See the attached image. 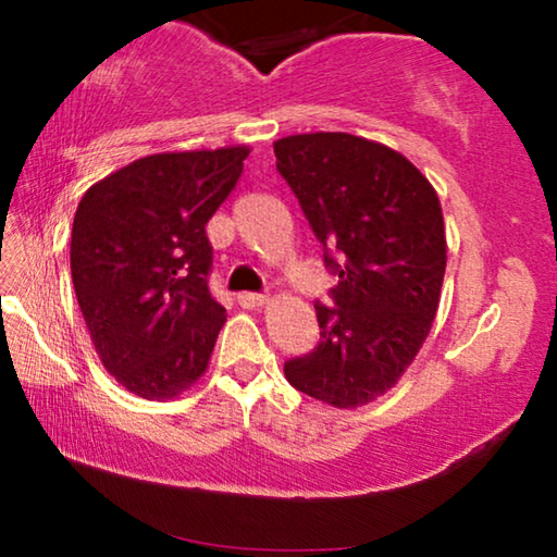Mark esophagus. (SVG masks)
Segmentation results:
<instances>
[{
    "mask_svg": "<svg viewBox=\"0 0 557 557\" xmlns=\"http://www.w3.org/2000/svg\"><path fill=\"white\" fill-rule=\"evenodd\" d=\"M265 301H269V296H265V294H253V292H243V294H238V304H240V307H246V309L263 307Z\"/></svg>",
    "mask_w": 557,
    "mask_h": 557,
    "instance_id": "obj_1",
    "label": "esophagus"
}]
</instances>
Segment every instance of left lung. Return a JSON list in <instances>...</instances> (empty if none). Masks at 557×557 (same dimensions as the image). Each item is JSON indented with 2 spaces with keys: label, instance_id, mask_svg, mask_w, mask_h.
Segmentation results:
<instances>
[{
  "label": "left lung",
  "instance_id": "8db88e82",
  "mask_svg": "<svg viewBox=\"0 0 557 557\" xmlns=\"http://www.w3.org/2000/svg\"><path fill=\"white\" fill-rule=\"evenodd\" d=\"M276 170L322 243L337 286L317 301L319 345L286 360L296 391L357 408L398 383L436 317L446 231L431 182L398 151L352 134L273 144Z\"/></svg>",
  "mask_w": 557,
  "mask_h": 557
}]
</instances>
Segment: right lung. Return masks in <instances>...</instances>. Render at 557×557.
Here are the masks:
<instances>
[{
    "mask_svg": "<svg viewBox=\"0 0 557 557\" xmlns=\"http://www.w3.org/2000/svg\"><path fill=\"white\" fill-rule=\"evenodd\" d=\"M246 157V147H231L136 159L75 210L78 307L103 368L139 398H174L208 368L225 309L210 294L205 225Z\"/></svg>",
    "mask_w": 557,
    "mask_h": 557,
    "instance_id": "obj_1",
    "label": "right lung"
}]
</instances>
